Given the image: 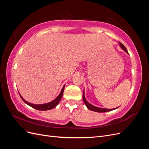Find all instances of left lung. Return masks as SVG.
<instances>
[{"label": "left lung", "instance_id": "obj_1", "mask_svg": "<svg viewBox=\"0 0 149 149\" xmlns=\"http://www.w3.org/2000/svg\"><path fill=\"white\" fill-rule=\"evenodd\" d=\"M119 45H120V47H121L122 49H123L127 53V54H129L127 49H126V48L124 47V45L123 44H122L121 43L119 42ZM83 91V101L84 102V104H86V106L87 108L88 109L91 110V111H95V112H109V111H111L112 110H114V109H116L117 108H114V109H105V108H101V107H96V106H94L92 104H91L89 103L86 100L85 98V96H84V92Z\"/></svg>", "mask_w": 149, "mask_h": 149}]
</instances>
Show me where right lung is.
<instances>
[{
  "label": "right lung",
  "mask_w": 149,
  "mask_h": 149,
  "mask_svg": "<svg viewBox=\"0 0 149 149\" xmlns=\"http://www.w3.org/2000/svg\"><path fill=\"white\" fill-rule=\"evenodd\" d=\"M64 89H65V85L63 86V87L59 95H58L55 99V100H54L52 101H51V102H48V103H46V104H34L30 103L27 101H26L24 100V99L21 96L20 93H19V95H20L22 100L24 101V102H25L26 104H28L29 106H30V107L34 108V109H35L39 110V111H47V110H49V109H53V108H55L58 104V103H59L60 101L61 100V99L63 96V94Z\"/></svg>",
  "instance_id": "add662e5"
}]
</instances>
